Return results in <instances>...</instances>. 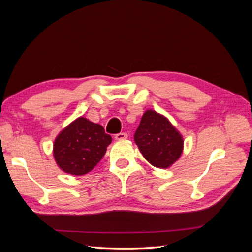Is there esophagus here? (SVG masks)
<instances>
[{"label": "esophagus", "instance_id": "obj_1", "mask_svg": "<svg viewBox=\"0 0 252 252\" xmlns=\"http://www.w3.org/2000/svg\"><path fill=\"white\" fill-rule=\"evenodd\" d=\"M128 138V134L125 133V132H120L118 134H116V136H114V139H116L117 141H122V140H126Z\"/></svg>", "mask_w": 252, "mask_h": 252}]
</instances>
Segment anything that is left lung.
I'll list each match as a JSON object with an SVG mask.
<instances>
[{
  "label": "left lung",
  "mask_w": 252,
  "mask_h": 252,
  "mask_svg": "<svg viewBox=\"0 0 252 252\" xmlns=\"http://www.w3.org/2000/svg\"><path fill=\"white\" fill-rule=\"evenodd\" d=\"M143 157L157 168H168L183 152L184 141L169 120L155 110H146L134 133Z\"/></svg>",
  "instance_id": "obj_1"
}]
</instances>
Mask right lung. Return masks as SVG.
<instances>
[{
    "label": "right lung",
    "mask_w": 252,
    "mask_h": 252,
    "mask_svg": "<svg viewBox=\"0 0 252 252\" xmlns=\"http://www.w3.org/2000/svg\"><path fill=\"white\" fill-rule=\"evenodd\" d=\"M111 136L103 126L80 117L61 131L53 143V157L64 172L83 175L104 157Z\"/></svg>",
    "instance_id": "obj_1"
}]
</instances>
